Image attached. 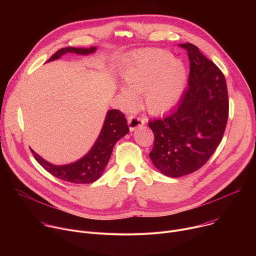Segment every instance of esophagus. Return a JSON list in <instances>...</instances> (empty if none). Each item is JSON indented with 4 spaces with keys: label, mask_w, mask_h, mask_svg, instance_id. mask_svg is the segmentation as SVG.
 <instances>
[{
    "label": "esophagus",
    "mask_w": 256,
    "mask_h": 256,
    "mask_svg": "<svg viewBox=\"0 0 256 256\" xmlns=\"http://www.w3.org/2000/svg\"><path fill=\"white\" fill-rule=\"evenodd\" d=\"M144 118H136V116H130L128 118V126H130V130L132 132L136 128H140L144 124Z\"/></svg>",
    "instance_id": "obj_1"
}]
</instances>
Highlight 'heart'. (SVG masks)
Segmentation results:
<instances>
[{
    "label": "heart",
    "mask_w": 256,
    "mask_h": 256,
    "mask_svg": "<svg viewBox=\"0 0 256 256\" xmlns=\"http://www.w3.org/2000/svg\"><path fill=\"white\" fill-rule=\"evenodd\" d=\"M126 88L120 89V102L126 108L136 105L134 95L142 93L146 105L153 112L173 107L184 91L188 72L181 60L168 52L152 50L132 58L122 70Z\"/></svg>",
    "instance_id": "obj_1"
}]
</instances>
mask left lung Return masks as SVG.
Masks as SVG:
<instances>
[{
	"label": "left lung",
	"mask_w": 256,
	"mask_h": 256,
	"mask_svg": "<svg viewBox=\"0 0 256 256\" xmlns=\"http://www.w3.org/2000/svg\"><path fill=\"white\" fill-rule=\"evenodd\" d=\"M188 87L173 110L149 122L155 136L149 154L164 175L180 177L202 167L221 142L229 114V99L221 70L192 44Z\"/></svg>",
	"instance_id": "left-lung-1"
}]
</instances>
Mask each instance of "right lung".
I'll return each mask as SVG.
<instances>
[{
	"mask_svg": "<svg viewBox=\"0 0 256 256\" xmlns=\"http://www.w3.org/2000/svg\"><path fill=\"white\" fill-rule=\"evenodd\" d=\"M96 50V46L89 48H64L58 50L48 62L58 60L62 56L68 52L88 56L94 54ZM128 132L130 128L124 114L116 109H112L106 114L103 126L96 142L89 152L81 159L66 165H54L44 160L38 153H35L32 149L31 152L35 160L54 177L70 182V184H92L104 172V169L110 159L114 144Z\"/></svg>",
	"mask_w": 256,
	"mask_h": 256,
	"instance_id": "obj_1",
	"label": "right lung"
}]
</instances>
